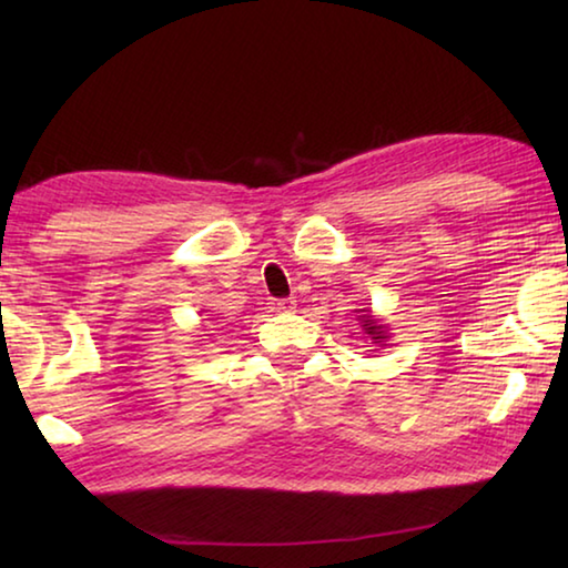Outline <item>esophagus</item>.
<instances>
[{"label":"esophagus","instance_id":"34e87169","mask_svg":"<svg viewBox=\"0 0 568 568\" xmlns=\"http://www.w3.org/2000/svg\"><path fill=\"white\" fill-rule=\"evenodd\" d=\"M294 300H292V296H290V300H274L272 302V310L274 312H292L294 310Z\"/></svg>","mask_w":568,"mask_h":568}]
</instances>
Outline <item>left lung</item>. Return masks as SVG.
Wrapping results in <instances>:
<instances>
[{
	"label": "left lung",
	"mask_w": 568,
	"mask_h": 568,
	"mask_svg": "<svg viewBox=\"0 0 568 568\" xmlns=\"http://www.w3.org/2000/svg\"><path fill=\"white\" fill-rule=\"evenodd\" d=\"M362 329H365V334L372 342H385L387 339L385 327L379 322L372 320V314H365V317H362Z\"/></svg>",
	"instance_id": "8db88e82"
}]
</instances>
